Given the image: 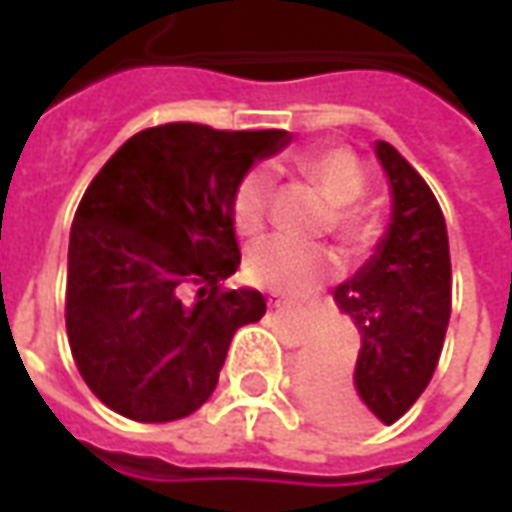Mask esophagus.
I'll return each mask as SVG.
<instances>
[{
  "mask_svg": "<svg viewBox=\"0 0 512 512\" xmlns=\"http://www.w3.org/2000/svg\"><path fill=\"white\" fill-rule=\"evenodd\" d=\"M271 310H277V312H285L290 310V301H271Z\"/></svg>",
  "mask_w": 512,
  "mask_h": 512,
  "instance_id": "obj_1",
  "label": "esophagus"
}]
</instances>
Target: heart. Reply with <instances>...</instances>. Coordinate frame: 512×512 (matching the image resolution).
Wrapping results in <instances>:
<instances>
[{
  "mask_svg": "<svg viewBox=\"0 0 512 512\" xmlns=\"http://www.w3.org/2000/svg\"><path fill=\"white\" fill-rule=\"evenodd\" d=\"M293 167L310 178L334 205L332 227L348 246H365L376 233L373 213L359 205L367 175L362 161L343 145H318L293 156ZM274 180L266 169H252L238 180L233 191V227L241 235L263 230L271 208ZM337 257L323 246L296 244L290 238H266L252 246L246 257V274L252 282L285 296H301L337 271Z\"/></svg>",
  "mask_w": 512,
  "mask_h": 512,
  "instance_id": "heart-1",
  "label": "heart"
}]
</instances>
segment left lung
I'll use <instances>...</instances> for the list:
<instances>
[{
    "label": "left lung",
    "instance_id": "obj_1",
    "mask_svg": "<svg viewBox=\"0 0 512 512\" xmlns=\"http://www.w3.org/2000/svg\"><path fill=\"white\" fill-rule=\"evenodd\" d=\"M376 158L389 183V224L365 266L334 288L362 348L354 367L315 356L299 378L304 406L345 430L392 425L414 406L450 323V244L439 202L389 142L378 139Z\"/></svg>",
    "mask_w": 512,
    "mask_h": 512
}]
</instances>
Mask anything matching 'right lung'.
Segmentation results:
<instances>
[{
  "label": "right lung",
  "mask_w": 512,
  "mask_h": 512,
  "mask_svg": "<svg viewBox=\"0 0 512 512\" xmlns=\"http://www.w3.org/2000/svg\"><path fill=\"white\" fill-rule=\"evenodd\" d=\"M288 131L147 128L84 191L68 244V343L84 384L136 422H172L211 397L238 326L266 315L241 266L233 191ZM198 296L188 299V290Z\"/></svg>",
  "instance_id": "add662e5"
}]
</instances>
